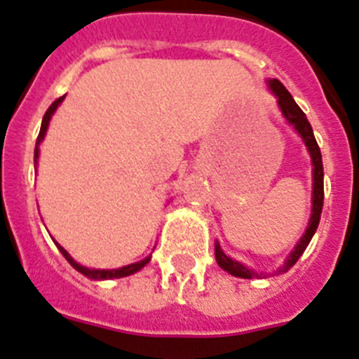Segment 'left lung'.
<instances>
[{"label":"left lung","instance_id":"left-lung-1","mask_svg":"<svg viewBox=\"0 0 359 359\" xmlns=\"http://www.w3.org/2000/svg\"><path fill=\"white\" fill-rule=\"evenodd\" d=\"M269 87L274 92V96L278 97V107L281 110L283 117L295 128L299 135L302 137L304 144L308 147V153L311 156V163H313V196H311V217L310 222H308V228L304 231V235L301 236V240L297 242V245L294 248V251L290 252V256L287 258L285 265L278 271V274L281 272H287L288 269L294 267L295 262L301 258V255L304 252V249L310 244L311 236L317 231V226L320 222V213H322V205H324V167H322V154L320 147H318L317 140H315L313 130H311V124L308 123L304 111L299 108V104L295 103L294 97H292L290 92L285 88V85L279 80H269ZM215 259L219 263L220 269H224L226 272H229L235 278H244V279H252L258 278V272L251 271L245 265H242L240 262H235L229 256L224 255V251L220 249L219 242H215Z\"/></svg>","mask_w":359,"mask_h":359}]
</instances>
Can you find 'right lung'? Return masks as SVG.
Here are the masks:
<instances>
[{
    "mask_svg": "<svg viewBox=\"0 0 359 359\" xmlns=\"http://www.w3.org/2000/svg\"><path fill=\"white\" fill-rule=\"evenodd\" d=\"M64 97L65 96L58 97V100L55 101V103H53L51 107L48 108V110H46L44 117H42L41 131H39L37 144H35V163H37V158H39V146H41V142H42V140H44V135H46V131H48L49 121H51V115L55 114V110H57V108H58V104H60L62 101H64ZM55 244H57V242H55ZM57 248H58V251H60L62 255L65 256V259H67V262L71 263L72 267L76 269L78 272H81V274H83V276H87V278H90V279H114V278H124V276H131V274H135V272H139L142 267H146V263H149V259H151V256H147V258L140 259V262H137V263H131V265H126V267L111 269V271H104V269H103V271H101V269L83 267V265H80V263H78V262H74V259H72V256L69 255V252L65 251V249L62 248L60 244H57Z\"/></svg>",
    "mask_w": 359,
    "mask_h": 359,
    "instance_id": "add662e5",
    "label": "right lung"
}]
</instances>
